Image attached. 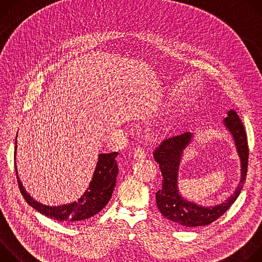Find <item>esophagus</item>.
<instances>
[{
    "label": "esophagus",
    "mask_w": 262,
    "mask_h": 262,
    "mask_svg": "<svg viewBox=\"0 0 262 262\" xmlns=\"http://www.w3.org/2000/svg\"><path fill=\"white\" fill-rule=\"evenodd\" d=\"M134 158H135V160H137V161H142V160H144V159L146 158V152H145L144 149H142V148H137L136 150H135V152H134Z\"/></svg>",
    "instance_id": "34e87169"
}]
</instances>
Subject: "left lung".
I'll return each mask as SVG.
<instances>
[{
  "mask_svg": "<svg viewBox=\"0 0 262 262\" xmlns=\"http://www.w3.org/2000/svg\"><path fill=\"white\" fill-rule=\"evenodd\" d=\"M224 124L232 135L241 160V180L234 193L225 201L213 206H202L186 200L178 189V171L183 151L194 138V134L186 132L164 140L154 152V158L160 165L163 175L162 189L156 194L157 205L161 213L179 226L191 228L206 226L225 213L237 199L243 190L247 176L249 148L245 127L233 110L228 112Z\"/></svg>",
  "mask_w": 262,
  "mask_h": 262,
  "instance_id": "left-lung-1",
  "label": "left lung"
}]
</instances>
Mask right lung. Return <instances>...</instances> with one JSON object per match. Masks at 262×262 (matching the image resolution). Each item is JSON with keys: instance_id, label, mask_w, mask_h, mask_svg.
I'll use <instances>...</instances> for the list:
<instances>
[{"instance_id": "obj_1", "label": "right lung", "mask_w": 262, "mask_h": 262, "mask_svg": "<svg viewBox=\"0 0 262 262\" xmlns=\"http://www.w3.org/2000/svg\"><path fill=\"white\" fill-rule=\"evenodd\" d=\"M16 148L17 140H15L14 160L16 157ZM117 156L118 152L100 154L98 156L92 180L90 181L85 193L78 200L60 205H46L36 201L24 188L17 174L16 163L14 162L20 193L29 205L48 217L68 224H78L82 221H86L98 213L107 204L112 197L118 174V166L115 160Z\"/></svg>"}]
</instances>
